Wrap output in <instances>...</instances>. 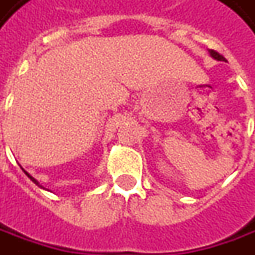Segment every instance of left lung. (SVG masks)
I'll return each mask as SVG.
<instances>
[{
    "mask_svg": "<svg viewBox=\"0 0 255 255\" xmlns=\"http://www.w3.org/2000/svg\"><path fill=\"white\" fill-rule=\"evenodd\" d=\"M209 53H211V56L215 60H219V61H225V57H223V56H222L220 53L216 52V50H211V52H209Z\"/></svg>",
    "mask_w": 255,
    "mask_h": 255,
    "instance_id": "obj_1",
    "label": "left lung"
}]
</instances>
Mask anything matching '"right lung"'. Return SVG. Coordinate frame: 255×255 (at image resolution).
Listing matches in <instances>:
<instances>
[{"instance_id": "add662e5", "label": "right lung", "mask_w": 255, "mask_h": 255, "mask_svg": "<svg viewBox=\"0 0 255 255\" xmlns=\"http://www.w3.org/2000/svg\"><path fill=\"white\" fill-rule=\"evenodd\" d=\"M28 177H29V178H30V179H32V181H33V182H35L36 185H39V184H37V181H36V179L33 178V177H30V175H29V174H28Z\"/></svg>"}]
</instances>
